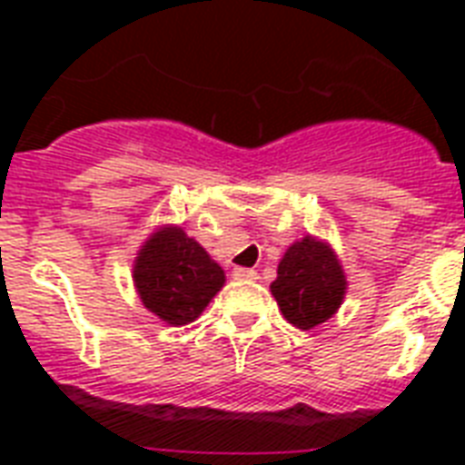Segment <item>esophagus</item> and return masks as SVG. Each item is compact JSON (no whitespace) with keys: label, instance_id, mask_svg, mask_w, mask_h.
Here are the masks:
<instances>
[{"label":"esophagus","instance_id":"obj_1","mask_svg":"<svg viewBox=\"0 0 465 465\" xmlns=\"http://www.w3.org/2000/svg\"><path fill=\"white\" fill-rule=\"evenodd\" d=\"M233 277H239V280H255L258 272L251 268H233Z\"/></svg>","mask_w":465,"mask_h":465}]
</instances>
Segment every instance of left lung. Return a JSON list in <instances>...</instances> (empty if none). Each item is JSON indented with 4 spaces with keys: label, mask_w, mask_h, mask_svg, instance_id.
Wrapping results in <instances>:
<instances>
[{
    "label": "left lung",
    "mask_w": 465,
    "mask_h": 465,
    "mask_svg": "<svg viewBox=\"0 0 465 465\" xmlns=\"http://www.w3.org/2000/svg\"><path fill=\"white\" fill-rule=\"evenodd\" d=\"M270 290L282 316L309 331L338 311L345 294V275L331 248L306 236L287 248Z\"/></svg>",
    "instance_id": "8db88e82"
}]
</instances>
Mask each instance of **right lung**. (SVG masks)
<instances>
[{
	"label": "right lung",
	"instance_id": "add662e5",
	"mask_svg": "<svg viewBox=\"0 0 465 465\" xmlns=\"http://www.w3.org/2000/svg\"><path fill=\"white\" fill-rule=\"evenodd\" d=\"M134 284L152 313L171 325H185L222 290L224 270L183 229L166 226L142 246Z\"/></svg>",
	"mask_w": 465,
	"mask_h": 465
}]
</instances>
